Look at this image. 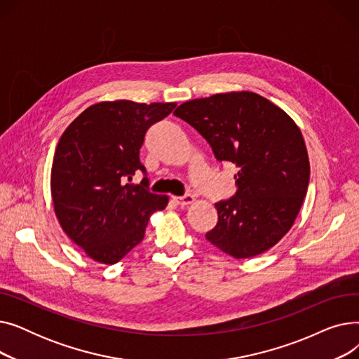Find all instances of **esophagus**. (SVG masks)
<instances>
[{
    "mask_svg": "<svg viewBox=\"0 0 359 359\" xmlns=\"http://www.w3.org/2000/svg\"><path fill=\"white\" fill-rule=\"evenodd\" d=\"M173 201L180 206H187L195 202V198L192 195H183V196H175Z\"/></svg>",
    "mask_w": 359,
    "mask_h": 359,
    "instance_id": "34e87169",
    "label": "esophagus"
}]
</instances>
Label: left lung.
I'll use <instances>...</instances> for the list:
<instances>
[{
  "label": "left lung",
  "mask_w": 359,
  "mask_h": 359,
  "mask_svg": "<svg viewBox=\"0 0 359 359\" xmlns=\"http://www.w3.org/2000/svg\"><path fill=\"white\" fill-rule=\"evenodd\" d=\"M175 116L208 141L218 161L238 168L236 195L215 203L218 222L206 240L236 259L273 248L292 227L310 180L307 148L295 122L252 91L189 100Z\"/></svg>",
  "instance_id": "left-lung-1"
}]
</instances>
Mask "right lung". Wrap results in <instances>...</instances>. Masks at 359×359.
I'll use <instances>...</instances> for the list:
<instances>
[{"instance_id": "right-lung-1", "label": "right lung", "mask_w": 359, "mask_h": 359, "mask_svg": "<svg viewBox=\"0 0 359 359\" xmlns=\"http://www.w3.org/2000/svg\"><path fill=\"white\" fill-rule=\"evenodd\" d=\"M176 103L102 102L87 107L64 130L56 147L50 194L65 234L88 257L118 263L144 238L151 214L168 196L151 194L140 149L151 125L168 116Z\"/></svg>"}]
</instances>
